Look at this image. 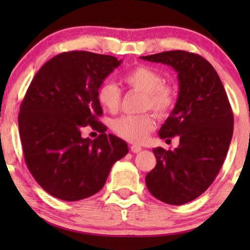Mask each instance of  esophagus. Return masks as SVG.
Listing matches in <instances>:
<instances>
[{
	"mask_svg": "<svg viewBox=\"0 0 250 250\" xmlns=\"http://www.w3.org/2000/svg\"><path fill=\"white\" fill-rule=\"evenodd\" d=\"M141 150H142V148L140 146H136V145L131 146V151L133 153H139L140 151H141Z\"/></svg>",
	"mask_w": 250,
	"mask_h": 250,
	"instance_id": "1",
	"label": "esophagus"
}]
</instances>
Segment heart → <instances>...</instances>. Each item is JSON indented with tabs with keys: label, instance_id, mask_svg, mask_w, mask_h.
Wrapping results in <instances>:
<instances>
[{
	"label": "heart",
	"instance_id": "b5f03b06",
	"mask_svg": "<svg viewBox=\"0 0 250 250\" xmlns=\"http://www.w3.org/2000/svg\"><path fill=\"white\" fill-rule=\"evenodd\" d=\"M123 82L132 90L145 94L142 110L152 109L159 117H166L176 104L177 92L173 85L163 83L162 74L148 66H136L123 75ZM98 102L105 110L116 112L122 100V92L111 82H104L97 92ZM110 127L116 135L132 143H141L155 128L151 112L141 115H122L112 119Z\"/></svg>",
	"mask_w": 250,
	"mask_h": 250
}]
</instances>
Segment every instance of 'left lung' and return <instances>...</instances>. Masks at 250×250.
<instances>
[{
    "label": "left lung",
    "instance_id": "left-lung-1",
    "mask_svg": "<svg viewBox=\"0 0 250 250\" xmlns=\"http://www.w3.org/2000/svg\"><path fill=\"white\" fill-rule=\"evenodd\" d=\"M172 66L179 78L175 108L159 136H180L174 150L153 149L156 167L146 176L153 197L183 205L204 193L217 176L233 134V112L216 70L199 54L176 50L141 57Z\"/></svg>",
    "mask_w": 250,
    "mask_h": 250
}]
</instances>
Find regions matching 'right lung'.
Masks as SVG:
<instances>
[{
  "instance_id": "obj_1",
  "label": "right lung",
  "mask_w": 250,
  "mask_h": 250,
  "mask_svg": "<svg viewBox=\"0 0 250 250\" xmlns=\"http://www.w3.org/2000/svg\"><path fill=\"white\" fill-rule=\"evenodd\" d=\"M122 60L87 51L53 57L34 76L18 116L23 157L36 182L58 199L77 201L104 188L127 143L99 122L97 92ZM87 125L101 132L84 139Z\"/></svg>"
}]
</instances>
